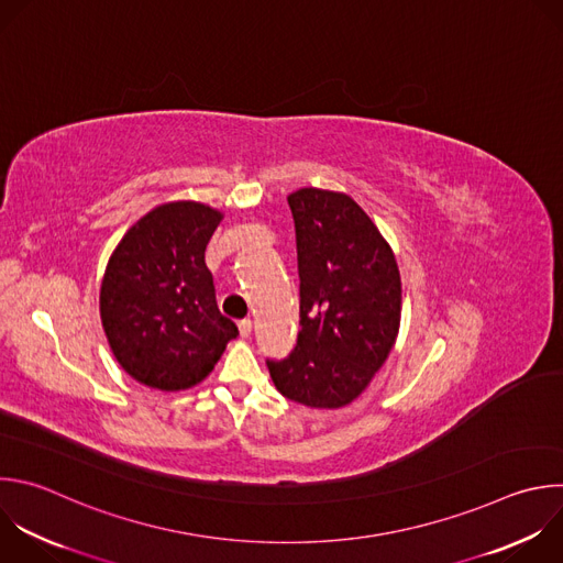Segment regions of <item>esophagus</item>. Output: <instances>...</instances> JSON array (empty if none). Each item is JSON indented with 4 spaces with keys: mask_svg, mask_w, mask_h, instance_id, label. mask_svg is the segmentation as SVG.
Returning a JSON list of instances; mask_svg holds the SVG:
<instances>
[{
    "mask_svg": "<svg viewBox=\"0 0 563 563\" xmlns=\"http://www.w3.org/2000/svg\"><path fill=\"white\" fill-rule=\"evenodd\" d=\"M239 331H241V335H243V338H247V335L252 333V318H243V320H239Z\"/></svg>",
    "mask_w": 563,
    "mask_h": 563,
    "instance_id": "obj_1",
    "label": "esophagus"
}]
</instances>
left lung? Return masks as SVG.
I'll return each instance as SVG.
<instances>
[{
    "instance_id": "8db88e82",
    "label": "left lung",
    "mask_w": 563,
    "mask_h": 563,
    "mask_svg": "<svg viewBox=\"0 0 563 563\" xmlns=\"http://www.w3.org/2000/svg\"><path fill=\"white\" fill-rule=\"evenodd\" d=\"M296 223L300 324L296 349L267 362L276 389L309 409L351 405L396 344L402 280L396 254L344 192L300 187Z\"/></svg>"
}]
</instances>
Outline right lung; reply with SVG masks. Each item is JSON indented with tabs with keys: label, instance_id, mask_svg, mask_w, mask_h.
<instances>
[{
	"label": "right lung",
	"instance_id": "obj_1",
	"mask_svg": "<svg viewBox=\"0 0 563 563\" xmlns=\"http://www.w3.org/2000/svg\"><path fill=\"white\" fill-rule=\"evenodd\" d=\"M223 212L169 201L141 217L114 247L99 291L112 355L139 385L185 391L203 383L236 324L219 311L206 247Z\"/></svg>",
	"mask_w": 563,
	"mask_h": 563
}]
</instances>
